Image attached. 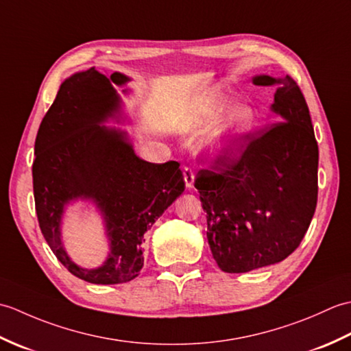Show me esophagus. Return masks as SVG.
Returning <instances> with one entry per match:
<instances>
[{"label":"esophagus","mask_w":351,"mask_h":351,"mask_svg":"<svg viewBox=\"0 0 351 351\" xmlns=\"http://www.w3.org/2000/svg\"><path fill=\"white\" fill-rule=\"evenodd\" d=\"M182 173H184L185 187H187V189H193V187H195V173H193V170L189 169V167H185Z\"/></svg>","instance_id":"esophagus-1"}]
</instances>
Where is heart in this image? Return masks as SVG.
I'll return each mask as SVG.
<instances>
[{
	"label": "heart",
	"mask_w": 351,
	"mask_h": 351,
	"mask_svg": "<svg viewBox=\"0 0 351 351\" xmlns=\"http://www.w3.org/2000/svg\"><path fill=\"white\" fill-rule=\"evenodd\" d=\"M229 96L210 93L195 102L184 116V122L193 132L215 128L204 140L202 149L210 160H221L241 146L255 123V110L247 102L229 106Z\"/></svg>",
	"instance_id": "b5f03b06"
}]
</instances>
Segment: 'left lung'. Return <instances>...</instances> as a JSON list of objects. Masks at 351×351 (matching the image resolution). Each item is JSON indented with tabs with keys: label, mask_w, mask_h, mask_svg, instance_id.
<instances>
[{
	"label": "left lung",
	"mask_w": 351,
	"mask_h": 351,
	"mask_svg": "<svg viewBox=\"0 0 351 351\" xmlns=\"http://www.w3.org/2000/svg\"><path fill=\"white\" fill-rule=\"evenodd\" d=\"M252 83L280 86L270 122L245 137L240 156L215 160L195 180L208 244L225 273H247L289 256L317 206L318 145L303 93L288 75H256Z\"/></svg>",
	"instance_id": "obj_1"
}]
</instances>
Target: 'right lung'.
<instances>
[{
  "label": "right lung",
  "instance_id": "1",
  "mask_svg": "<svg viewBox=\"0 0 351 351\" xmlns=\"http://www.w3.org/2000/svg\"><path fill=\"white\" fill-rule=\"evenodd\" d=\"M128 81L121 72L107 78L95 68L66 78L34 143L33 190L42 234L73 276L96 285L137 278L146 230L185 189L180 162L141 160L128 134L104 125L122 119V99L113 84ZM77 199L92 202L104 221L109 255L96 269L73 263L62 244L64 210Z\"/></svg>",
  "mask_w": 351,
  "mask_h": 351
}]
</instances>
